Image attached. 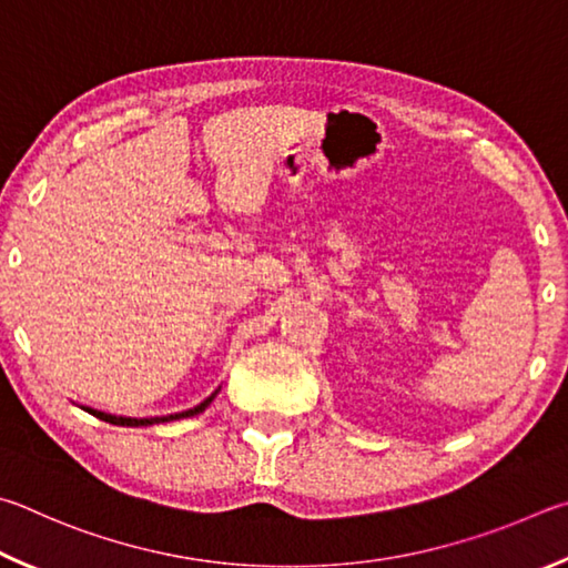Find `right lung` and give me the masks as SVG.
<instances>
[{"mask_svg": "<svg viewBox=\"0 0 568 568\" xmlns=\"http://www.w3.org/2000/svg\"><path fill=\"white\" fill-rule=\"evenodd\" d=\"M219 392H214L209 399H204L199 406H194V409L189 412H182V414H169V416H154V419H124V416H112V414H104V412H94V409H87L89 414H94L97 419L102 422H109V424H116V426H152V424H162V422H174V419H186V416H194L199 412H204L209 404H212V399Z\"/></svg>", "mask_w": 568, "mask_h": 568, "instance_id": "right-lung-1", "label": "right lung"}]
</instances>
